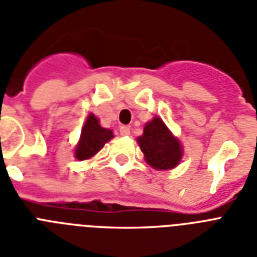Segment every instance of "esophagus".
<instances>
[{
  "label": "esophagus",
  "mask_w": 257,
  "mask_h": 257,
  "mask_svg": "<svg viewBox=\"0 0 257 257\" xmlns=\"http://www.w3.org/2000/svg\"><path fill=\"white\" fill-rule=\"evenodd\" d=\"M120 135L129 136L131 135V129H129L128 126H120Z\"/></svg>",
  "instance_id": "34e87169"
}]
</instances>
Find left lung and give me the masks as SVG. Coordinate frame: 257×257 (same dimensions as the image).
I'll return each instance as SVG.
<instances>
[{
    "instance_id": "8db88e82",
    "label": "left lung",
    "mask_w": 257,
    "mask_h": 257,
    "mask_svg": "<svg viewBox=\"0 0 257 257\" xmlns=\"http://www.w3.org/2000/svg\"><path fill=\"white\" fill-rule=\"evenodd\" d=\"M137 144L149 166L156 170H172L183 157V147L161 117L154 116L137 137Z\"/></svg>"
}]
</instances>
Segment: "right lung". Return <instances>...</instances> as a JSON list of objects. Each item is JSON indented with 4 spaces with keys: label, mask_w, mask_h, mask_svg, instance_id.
Listing matches in <instances>:
<instances>
[{
    "label": "right lung",
    "mask_w": 257,
    "mask_h": 257,
    "mask_svg": "<svg viewBox=\"0 0 257 257\" xmlns=\"http://www.w3.org/2000/svg\"><path fill=\"white\" fill-rule=\"evenodd\" d=\"M113 137V132L110 129L103 128L99 118L93 113H89L81 128L80 139L74 149V157L79 161L91 160Z\"/></svg>",
    "instance_id": "1"
}]
</instances>
